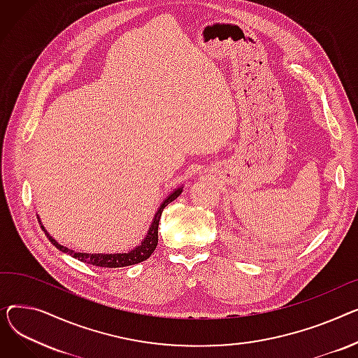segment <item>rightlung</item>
Listing matches in <instances>:
<instances>
[{
  "label": "right lung",
  "mask_w": 358,
  "mask_h": 358,
  "mask_svg": "<svg viewBox=\"0 0 358 358\" xmlns=\"http://www.w3.org/2000/svg\"><path fill=\"white\" fill-rule=\"evenodd\" d=\"M183 192V185L173 189V191L169 194V196H166V199L160 203L159 209L156 211L155 217H153V221L150 224V228L149 231H147L145 237L141 240V243L138 245H136L134 248L129 250L127 253H80V251H73L65 245L59 244L49 233L48 229L43 227V224H41L38 215H37V220L41 225V228H43L45 234L48 236V238L50 240V243L57 248L60 250L62 253H66L69 256H72L73 259H78L79 262L82 263H87V264H92V266H98V267H125V266H133V264H137V263H141L144 260L149 259L152 256L153 251L156 250L157 247V231H159V221H160V217H162V213L163 209L169 205L172 201H175L180 194Z\"/></svg>",
  "instance_id": "obj_1"
}]
</instances>
